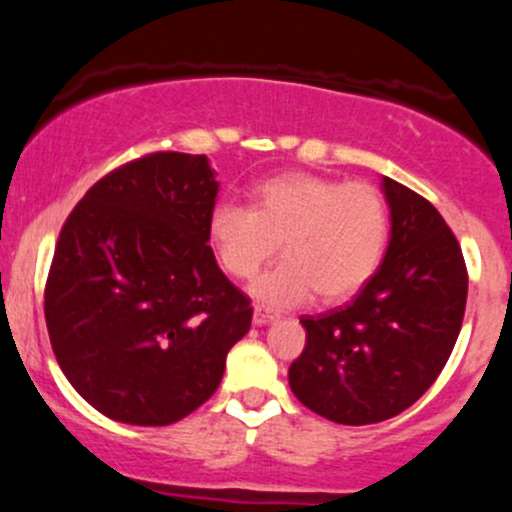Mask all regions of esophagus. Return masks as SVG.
I'll use <instances>...</instances> for the list:
<instances>
[{"instance_id": "esophagus-1", "label": "esophagus", "mask_w": 512, "mask_h": 512, "mask_svg": "<svg viewBox=\"0 0 512 512\" xmlns=\"http://www.w3.org/2000/svg\"><path fill=\"white\" fill-rule=\"evenodd\" d=\"M276 315L269 313V310H264L262 305H255V313H252V325L262 327V325H269V322H274Z\"/></svg>"}]
</instances>
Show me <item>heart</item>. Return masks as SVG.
Here are the masks:
<instances>
[{"instance_id": "heart-1", "label": "heart", "mask_w": 512, "mask_h": 512, "mask_svg": "<svg viewBox=\"0 0 512 512\" xmlns=\"http://www.w3.org/2000/svg\"><path fill=\"white\" fill-rule=\"evenodd\" d=\"M390 233L385 199L368 182H339L313 173L264 180L255 204L221 199L209 211L207 236L231 276L250 279L276 248L284 260L252 281L269 308L351 298L378 272Z\"/></svg>"}]
</instances>
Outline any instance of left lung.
Instances as JSON below:
<instances>
[{"label":"left lung","mask_w":512,"mask_h":512,"mask_svg":"<svg viewBox=\"0 0 512 512\" xmlns=\"http://www.w3.org/2000/svg\"><path fill=\"white\" fill-rule=\"evenodd\" d=\"M383 192V264L346 308L301 317L305 349L289 368L298 402L334 424H378L409 409L448 363L467 305L460 243L438 209L390 178Z\"/></svg>","instance_id":"left-lung-1"}]
</instances>
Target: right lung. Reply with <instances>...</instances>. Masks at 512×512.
Here are the masks:
<instances>
[{
  "label": "right lung",
  "instance_id": "right-lung-1",
  "mask_svg": "<svg viewBox=\"0 0 512 512\" xmlns=\"http://www.w3.org/2000/svg\"><path fill=\"white\" fill-rule=\"evenodd\" d=\"M216 192L207 156L158 151L98 180L62 226L45 284L50 344L108 419H185L250 330V298L207 245Z\"/></svg>",
  "mask_w": 512,
  "mask_h": 512
}]
</instances>
